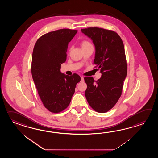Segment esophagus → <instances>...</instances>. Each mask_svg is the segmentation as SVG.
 <instances>
[{
    "label": "esophagus",
    "mask_w": 158,
    "mask_h": 158,
    "mask_svg": "<svg viewBox=\"0 0 158 158\" xmlns=\"http://www.w3.org/2000/svg\"><path fill=\"white\" fill-rule=\"evenodd\" d=\"M81 82H84V78L83 77H81Z\"/></svg>",
    "instance_id": "obj_1"
}]
</instances>
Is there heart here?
I'll use <instances>...</instances> for the list:
<instances>
[{"mask_svg":"<svg viewBox=\"0 0 158 158\" xmlns=\"http://www.w3.org/2000/svg\"><path fill=\"white\" fill-rule=\"evenodd\" d=\"M92 46V45L91 44L90 42H89L87 40H84L81 43V47H82V48L87 47V46Z\"/></svg>","mask_w":158,"mask_h":158,"instance_id":"1","label":"heart"}]
</instances>
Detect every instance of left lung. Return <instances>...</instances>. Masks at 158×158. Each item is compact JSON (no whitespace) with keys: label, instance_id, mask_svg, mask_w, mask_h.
Listing matches in <instances>:
<instances>
[{"label":"left lung","instance_id":"1","mask_svg":"<svg viewBox=\"0 0 158 158\" xmlns=\"http://www.w3.org/2000/svg\"><path fill=\"white\" fill-rule=\"evenodd\" d=\"M93 41L95 49L94 63L102 73L95 81L85 77V97L91 107L100 113L110 110L121 96L127 74L124 46L120 37L112 30L97 27L81 29Z\"/></svg>","mask_w":158,"mask_h":158}]
</instances>
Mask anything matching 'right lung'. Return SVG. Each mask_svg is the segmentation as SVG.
<instances>
[{"mask_svg":"<svg viewBox=\"0 0 158 158\" xmlns=\"http://www.w3.org/2000/svg\"><path fill=\"white\" fill-rule=\"evenodd\" d=\"M77 30L63 29L45 34L35 44L31 61V74L39 96L49 111H63L71 102L78 74L68 76L61 72L65 62L69 42Z\"/></svg>","mask_w":158,"mask_h":158,"instance_id":"1","label":"right lung"}]
</instances>
